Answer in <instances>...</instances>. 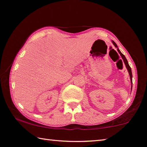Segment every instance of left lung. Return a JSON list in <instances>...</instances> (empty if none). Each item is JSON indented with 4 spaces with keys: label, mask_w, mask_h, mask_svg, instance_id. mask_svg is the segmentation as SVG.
<instances>
[{
    "label": "left lung",
    "mask_w": 147,
    "mask_h": 147,
    "mask_svg": "<svg viewBox=\"0 0 147 147\" xmlns=\"http://www.w3.org/2000/svg\"><path fill=\"white\" fill-rule=\"evenodd\" d=\"M112 43H113V45L115 46V47H116V48H117V44L115 43V42H114L113 41H112ZM117 51L119 52V53L120 54V55L121 56L122 58H123V61H124V64H125V65H126V69H127V70H128V73H129V74H130V80H131V83L132 84V73H131V68H130V65H129V64H128V61H127V59H126V57L124 56V54H123L121 53V52L120 51V50H119L118 48H117ZM131 87H132V85H131Z\"/></svg>",
    "instance_id": "1"
}]
</instances>
